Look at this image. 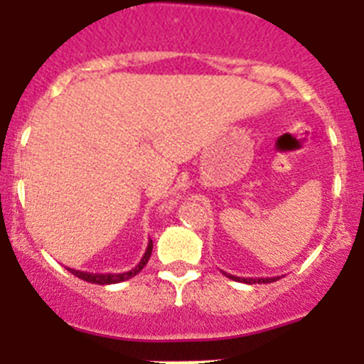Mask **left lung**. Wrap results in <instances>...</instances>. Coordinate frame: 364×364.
<instances>
[{
  "label": "left lung",
  "mask_w": 364,
  "mask_h": 364,
  "mask_svg": "<svg viewBox=\"0 0 364 364\" xmlns=\"http://www.w3.org/2000/svg\"><path fill=\"white\" fill-rule=\"evenodd\" d=\"M222 272V269H220ZM222 275H226L228 279L231 281H239V282H246V284H268V282H275L279 277H259V279H253V277H237V275H231V273L222 272Z\"/></svg>",
  "instance_id": "left-lung-1"
}]
</instances>
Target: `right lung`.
<instances>
[{
  "instance_id": "right-lung-1",
  "label": "right lung",
  "mask_w": 364,
  "mask_h": 364,
  "mask_svg": "<svg viewBox=\"0 0 364 364\" xmlns=\"http://www.w3.org/2000/svg\"><path fill=\"white\" fill-rule=\"evenodd\" d=\"M151 252H153V240L149 239L146 247V253L144 257L140 259L136 266L129 272H124V273H91V272H80V269H73V268H67L73 275H76L78 279H83V281L91 282V284H117V282H124L127 279L134 277L136 273H140L144 269V266L147 264V260H149Z\"/></svg>"
}]
</instances>
